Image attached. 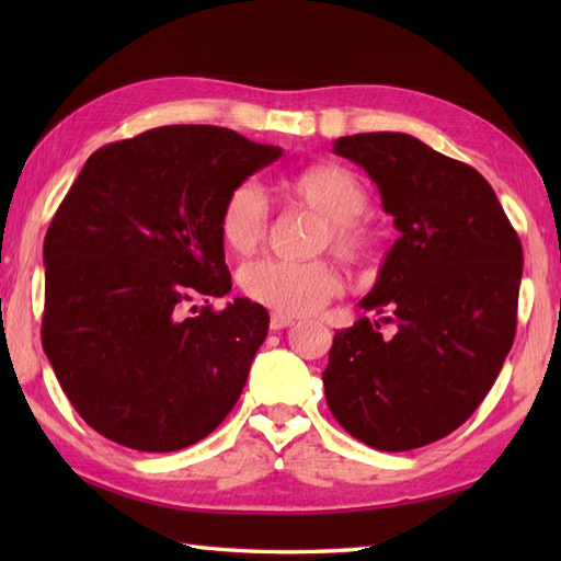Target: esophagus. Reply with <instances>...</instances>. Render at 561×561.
I'll list each match as a JSON object with an SVG mask.
<instances>
[{"mask_svg":"<svg viewBox=\"0 0 561 561\" xmlns=\"http://www.w3.org/2000/svg\"><path fill=\"white\" fill-rule=\"evenodd\" d=\"M289 325H294V318L272 313V318H270V328L272 330H284V328H289Z\"/></svg>","mask_w":561,"mask_h":561,"instance_id":"obj_1","label":"esophagus"}]
</instances>
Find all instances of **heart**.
<instances>
[{
  "mask_svg": "<svg viewBox=\"0 0 561 561\" xmlns=\"http://www.w3.org/2000/svg\"><path fill=\"white\" fill-rule=\"evenodd\" d=\"M289 195L323 214L325 229L320 231V243L330 245L340 257L359 260L371 250L376 231L362 217L368 195L350 169L332 163L306 169L289 181ZM267 219L270 207L262 187L253 181L236 185L221 207V241L238 255L253 253L267 233ZM241 289L250 301L279 316H308L337 294L340 279L323 260L265 257L243 267Z\"/></svg>",
  "mask_w": 561,
  "mask_h": 561,
  "instance_id": "obj_1",
  "label": "heart"
}]
</instances>
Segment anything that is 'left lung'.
Masks as SVG:
<instances>
[{
  "mask_svg": "<svg viewBox=\"0 0 561 561\" xmlns=\"http://www.w3.org/2000/svg\"><path fill=\"white\" fill-rule=\"evenodd\" d=\"M332 151L368 173L400 236L359 301L397 330L364 316L335 332L328 408L371 448L434 444L480 408L514 344L520 241L492 185L416 137L364 133Z\"/></svg>",
  "mask_w": 561,
  "mask_h": 561,
  "instance_id": "8db88e82",
  "label": "left lung"
}]
</instances>
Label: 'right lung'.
Returning a JSON list of instances; mask_svg holds the SVG:
<instances>
[{
    "label": "right lung",
    "instance_id": "1",
    "mask_svg": "<svg viewBox=\"0 0 561 561\" xmlns=\"http://www.w3.org/2000/svg\"><path fill=\"white\" fill-rule=\"evenodd\" d=\"M279 157L233 129L169 125L83 163L45 233L43 350L105 438L181 450L241 398L270 316L248 299L224 311L195 301L231 291L221 207Z\"/></svg>",
    "mask_w": 561,
    "mask_h": 561
}]
</instances>
